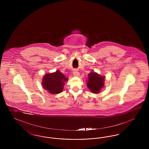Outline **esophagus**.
<instances>
[{
    "label": "esophagus",
    "instance_id": "esophagus-1",
    "mask_svg": "<svg viewBox=\"0 0 149 149\" xmlns=\"http://www.w3.org/2000/svg\"><path fill=\"white\" fill-rule=\"evenodd\" d=\"M73 74H74V75L75 77H79V75H80L79 72L77 71V70H75V71H73Z\"/></svg>",
    "mask_w": 149,
    "mask_h": 149
}]
</instances>
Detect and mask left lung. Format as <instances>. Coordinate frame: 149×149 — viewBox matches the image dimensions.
Wrapping results in <instances>:
<instances>
[{
    "label": "left lung",
    "instance_id": "1",
    "mask_svg": "<svg viewBox=\"0 0 149 149\" xmlns=\"http://www.w3.org/2000/svg\"><path fill=\"white\" fill-rule=\"evenodd\" d=\"M105 77L98 73L91 71L88 74V80H86V85L90 91L93 93H99L104 84Z\"/></svg>",
    "mask_w": 149,
    "mask_h": 149
}]
</instances>
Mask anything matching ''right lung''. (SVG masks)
<instances>
[{
	"label": "right lung",
	"mask_w": 149,
	"mask_h": 149,
	"mask_svg": "<svg viewBox=\"0 0 149 149\" xmlns=\"http://www.w3.org/2000/svg\"><path fill=\"white\" fill-rule=\"evenodd\" d=\"M68 80V78H66L62 72L56 70L54 72L46 74L43 76L42 86L43 89L50 94H58L63 92L65 83Z\"/></svg>",
	"instance_id": "right-lung-1"
}]
</instances>
